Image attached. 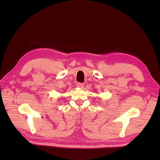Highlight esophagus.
I'll return each mask as SVG.
<instances>
[{"instance_id":"obj_1","label":"esophagus","mask_w":160,"mask_h":160,"mask_svg":"<svg viewBox=\"0 0 160 160\" xmlns=\"http://www.w3.org/2000/svg\"><path fill=\"white\" fill-rule=\"evenodd\" d=\"M77 88H79L80 89H82V88H83L84 84L83 83H78L77 84Z\"/></svg>"}]
</instances>
